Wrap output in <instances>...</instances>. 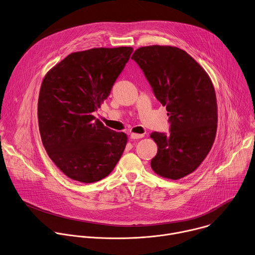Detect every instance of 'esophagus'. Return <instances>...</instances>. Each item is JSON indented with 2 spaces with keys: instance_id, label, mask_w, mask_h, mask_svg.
I'll return each mask as SVG.
<instances>
[{
  "instance_id": "esophagus-1",
  "label": "esophagus",
  "mask_w": 255,
  "mask_h": 255,
  "mask_svg": "<svg viewBox=\"0 0 255 255\" xmlns=\"http://www.w3.org/2000/svg\"><path fill=\"white\" fill-rule=\"evenodd\" d=\"M144 136V134H139V133H130V138L131 139H137V138H141V137H143Z\"/></svg>"
}]
</instances>
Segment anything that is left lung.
Segmentation results:
<instances>
[{
	"label": "left lung",
	"mask_w": 255,
	"mask_h": 255,
	"mask_svg": "<svg viewBox=\"0 0 255 255\" xmlns=\"http://www.w3.org/2000/svg\"><path fill=\"white\" fill-rule=\"evenodd\" d=\"M166 107L170 133L154 131L158 152L151 169L164 178L193 173L210 151L217 130V101L206 71L186 51L172 46H145L131 56Z\"/></svg>",
	"instance_id": "8db88e82"
}]
</instances>
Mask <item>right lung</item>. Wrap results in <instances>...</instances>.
Returning a JSON list of instances; mask_svg holds the SVG:
<instances>
[{
    "instance_id": "1",
    "label": "right lung",
    "mask_w": 255,
    "mask_h": 255,
    "mask_svg": "<svg viewBox=\"0 0 255 255\" xmlns=\"http://www.w3.org/2000/svg\"><path fill=\"white\" fill-rule=\"evenodd\" d=\"M131 47L92 48L69 54L45 75L38 99V123L50 159L72 180L93 183L109 176L128 136L92 113L100 108L124 70Z\"/></svg>"
}]
</instances>
